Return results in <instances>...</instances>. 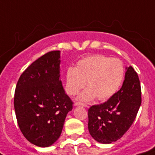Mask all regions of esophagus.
<instances>
[{
	"label": "esophagus",
	"mask_w": 155,
	"mask_h": 155,
	"mask_svg": "<svg viewBox=\"0 0 155 155\" xmlns=\"http://www.w3.org/2000/svg\"><path fill=\"white\" fill-rule=\"evenodd\" d=\"M74 105L75 106H83V107H87V105H86V104H83V103H80V102H76V103H75Z\"/></svg>",
	"instance_id": "esophagus-1"
}]
</instances>
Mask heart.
Segmentation results:
<instances>
[{"instance_id": "1", "label": "heart", "mask_w": 155, "mask_h": 155, "mask_svg": "<svg viewBox=\"0 0 155 155\" xmlns=\"http://www.w3.org/2000/svg\"><path fill=\"white\" fill-rule=\"evenodd\" d=\"M125 68L119 58L104 55L85 57L69 68L66 73L67 92L76 95L86 84L88 88L79 99L89 101L95 97L100 101L110 98L120 87L124 78Z\"/></svg>"}]
</instances>
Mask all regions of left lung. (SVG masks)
<instances>
[{
	"instance_id": "obj_1",
	"label": "left lung",
	"mask_w": 155,
	"mask_h": 155,
	"mask_svg": "<svg viewBox=\"0 0 155 155\" xmlns=\"http://www.w3.org/2000/svg\"><path fill=\"white\" fill-rule=\"evenodd\" d=\"M120 90L100 105L88 110V129L97 141L110 143L127 131L134 121L141 104V89L138 76L131 67L126 68Z\"/></svg>"
}]
</instances>
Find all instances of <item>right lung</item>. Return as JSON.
<instances>
[{"label":"right lung","mask_w":155,"mask_h":155,"mask_svg":"<svg viewBox=\"0 0 155 155\" xmlns=\"http://www.w3.org/2000/svg\"><path fill=\"white\" fill-rule=\"evenodd\" d=\"M60 51H48L22 72L14 106L17 121L26 139L48 147L60 137L73 102L65 93L59 74Z\"/></svg>","instance_id":"1"}]
</instances>
